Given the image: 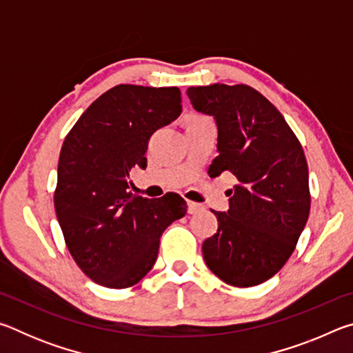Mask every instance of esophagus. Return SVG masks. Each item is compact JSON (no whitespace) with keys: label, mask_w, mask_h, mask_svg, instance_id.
Listing matches in <instances>:
<instances>
[{"label":"esophagus","mask_w":353,"mask_h":353,"mask_svg":"<svg viewBox=\"0 0 353 353\" xmlns=\"http://www.w3.org/2000/svg\"><path fill=\"white\" fill-rule=\"evenodd\" d=\"M201 210H204V207H202L201 204H198V202H193V201H188V213L190 214L198 213Z\"/></svg>","instance_id":"34e87169"}]
</instances>
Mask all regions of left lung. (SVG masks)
<instances>
[{
  "label": "left lung",
  "instance_id": "1",
  "mask_svg": "<svg viewBox=\"0 0 353 353\" xmlns=\"http://www.w3.org/2000/svg\"><path fill=\"white\" fill-rule=\"evenodd\" d=\"M187 94L196 110L216 119L219 155L208 172L229 171L238 181L229 210H212L218 232L202 244V255L227 285L266 282L291 256L310 214L301 141L282 113L244 83L190 87Z\"/></svg>",
  "mask_w": 353,
  "mask_h": 353
}]
</instances>
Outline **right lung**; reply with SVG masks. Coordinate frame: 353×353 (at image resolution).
I'll use <instances>...</instances> for the list:
<instances>
[{"label":"right lung","instance_id":"obj_1","mask_svg":"<svg viewBox=\"0 0 353 353\" xmlns=\"http://www.w3.org/2000/svg\"><path fill=\"white\" fill-rule=\"evenodd\" d=\"M177 87L119 83L93 101L65 137L54 208L67 248L87 277L129 288L151 271L160 236L187 213L171 193L148 199L129 191V172L146 168L148 141L181 115Z\"/></svg>","mask_w":353,"mask_h":353}]
</instances>
